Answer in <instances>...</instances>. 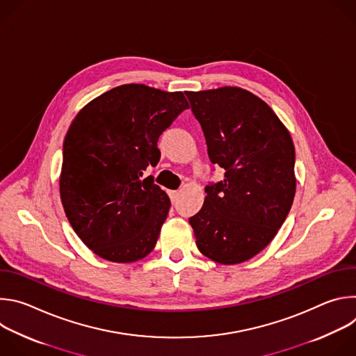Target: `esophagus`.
Masks as SVG:
<instances>
[{"label": "esophagus", "mask_w": 356, "mask_h": 356, "mask_svg": "<svg viewBox=\"0 0 356 356\" xmlns=\"http://www.w3.org/2000/svg\"><path fill=\"white\" fill-rule=\"evenodd\" d=\"M169 195H170L172 202L175 204V202H176V201H177V198H179V193H177V191H169Z\"/></svg>", "instance_id": "1"}]
</instances>
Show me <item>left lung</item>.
I'll use <instances>...</instances> for the list:
<instances>
[{
  "label": "left lung",
  "instance_id": "obj_1",
  "mask_svg": "<svg viewBox=\"0 0 356 356\" xmlns=\"http://www.w3.org/2000/svg\"><path fill=\"white\" fill-rule=\"evenodd\" d=\"M209 158L225 170L188 222L198 250L221 265L249 261L283 225L296 194L294 145L275 111L241 87L184 91Z\"/></svg>",
  "mask_w": 356,
  "mask_h": 356
}]
</instances>
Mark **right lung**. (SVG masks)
Listing matches in <instances>:
<instances>
[{
	"instance_id": "add662e5",
	"label": "right lung",
	"mask_w": 356,
	"mask_h": 356,
	"mask_svg": "<svg viewBox=\"0 0 356 356\" xmlns=\"http://www.w3.org/2000/svg\"><path fill=\"white\" fill-rule=\"evenodd\" d=\"M188 108L181 91L122 84L91 99L63 142L60 200L74 232L95 255L131 264L154 250L169 195L143 170L161 159L158 139Z\"/></svg>"
}]
</instances>
